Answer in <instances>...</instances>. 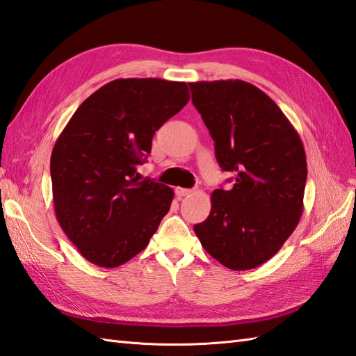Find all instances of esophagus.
<instances>
[{
    "label": "esophagus",
    "mask_w": 356,
    "mask_h": 356,
    "mask_svg": "<svg viewBox=\"0 0 356 356\" xmlns=\"http://www.w3.org/2000/svg\"><path fill=\"white\" fill-rule=\"evenodd\" d=\"M192 192L193 190H190V188H183V187H177L175 188V195L181 199V197H186V196H188V195H192Z\"/></svg>",
    "instance_id": "1"
}]
</instances>
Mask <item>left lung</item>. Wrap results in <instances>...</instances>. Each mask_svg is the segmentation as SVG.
Segmentation results:
<instances>
[{
    "label": "left lung",
    "instance_id": "1",
    "mask_svg": "<svg viewBox=\"0 0 356 356\" xmlns=\"http://www.w3.org/2000/svg\"><path fill=\"white\" fill-rule=\"evenodd\" d=\"M232 187L211 195L208 218L195 225L202 248L231 270L268 261L296 229L303 211L307 155L276 102L241 80L188 83Z\"/></svg>",
    "mask_w": 356,
    "mask_h": 356
}]
</instances>
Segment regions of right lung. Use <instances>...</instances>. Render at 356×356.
Returning <instances> with one entry per match:
<instances>
[{
  "label": "right lung",
  "mask_w": 356,
  "mask_h": 356,
  "mask_svg": "<svg viewBox=\"0 0 356 356\" xmlns=\"http://www.w3.org/2000/svg\"><path fill=\"white\" fill-rule=\"evenodd\" d=\"M188 99L183 81L119 78L92 93L58 136L51 154L56 218L92 264L129 261L168 214L173 190L140 181L136 166Z\"/></svg>",
  "instance_id": "right-lung-1"
}]
</instances>
